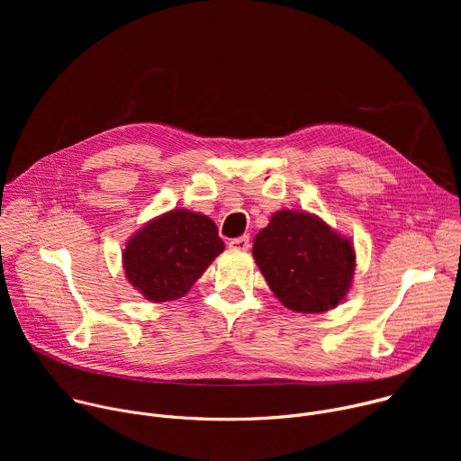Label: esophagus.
I'll use <instances>...</instances> for the list:
<instances>
[{"label": "esophagus", "mask_w": 461, "mask_h": 461, "mask_svg": "<svg viewBox=\"0 0 461 461\" xmlns=\"http://www.w3.org/2000/svg\"><path fill=\"white\" fill-rule=\"evenodd\" d=\"M230 248L235 249V251H246V249L249 248V237H248V235H242V237L231 239V240H230Z\"/></svg>", "instance_id": "1"}]
</instances>
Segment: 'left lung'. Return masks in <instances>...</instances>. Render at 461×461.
<instances>
[{"instance_id":"1","label":"left lung","mask_w":461,"mask_h":461,"mask_svg":"<svg viewBox=\"0 0 461 461\" xmlns=\"http://www.w3.org/2000/svg\"><path fill=\"white\" fill-rule=\"evenodd\" d=\"M253 257L276 297L301 313L336 308L356 268L348 239L313 215L290 210L274 213L255 235Z\"/></svg>"}]
</instances>
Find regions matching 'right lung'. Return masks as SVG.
Here are the masks:
<instances>
[{
	"label": "right lung",
	"instance_id": "right-lung-1",
	"mask_svg": "<svg viewBox=\"0 0 461 461\" xmlns=\"http://www.w3.org/2000/svg\"><path fill=\"white\" fill-rule=\"evenodd\" d=\"M224 242L212 219L173 210L144 226L123 249L127 281L148 301L164 303L187 294Z\"/></svg>",
	"mask_w": 461,
	"mask_h": 461
}]
</instances>
